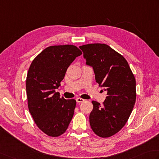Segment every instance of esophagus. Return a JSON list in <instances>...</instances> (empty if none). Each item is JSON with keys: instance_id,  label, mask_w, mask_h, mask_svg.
Here are the masks:
<instances>
[{"instance_id": "obj_1", "label": "esophagus", "mask_w": 159, "mask_h": 159, "mask_svg": "<svg viewBox=\"0 0 159 159\" xmlns=\"http://www.w3.org/2000/svg\"><path fill=\"white\" fill-rule=\"evenodd\" d=\"M76 101L77 102H83L85 100H84V99H83V98H77L76 99Z\"/></svg>"}]
</instances>
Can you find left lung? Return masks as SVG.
<instances>
[{
  "mask_svg": "<svg viewBox=\"0 0 159 159\" xmlns=\"http://www.w3.org/2000/svg\"><path fill=\"white\" fill-rule=\"evenodd\" d=\"M96 81L107 92L103 105L93 101L90 126L100 137H110L125 125L136 101V80L125 58L110 46L94 43L80 46Z\"/></svg>",
  "mask_w": 159,
  "mask_h": 159,
  "instance_id": "left-lung-1",
  "label": "left lung"
}]
</instances>
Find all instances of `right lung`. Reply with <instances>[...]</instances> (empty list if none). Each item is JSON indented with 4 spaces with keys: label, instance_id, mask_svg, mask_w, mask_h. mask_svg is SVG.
I'll use <instances>...</instances> for the list:
<instances>
[{
    "label": "right lung",
    "instance_id": "add662e5",
    "mask_svg": "<svg viewBox=\"0 0 159 159\" xmlns=\"http://www.w3.org/2000/svg\"><path fill=\"white\" fill-rule=\"evenodd\" d=\"M81 54L74 45L48 47L34 59L28 70V108L36 125L47 135L63 134L72 119L76 101L61 98L56 91L70 64Z\"/></svg>",
    "mask_w": 159,
    "mask_h": 159
}]
</instances>
